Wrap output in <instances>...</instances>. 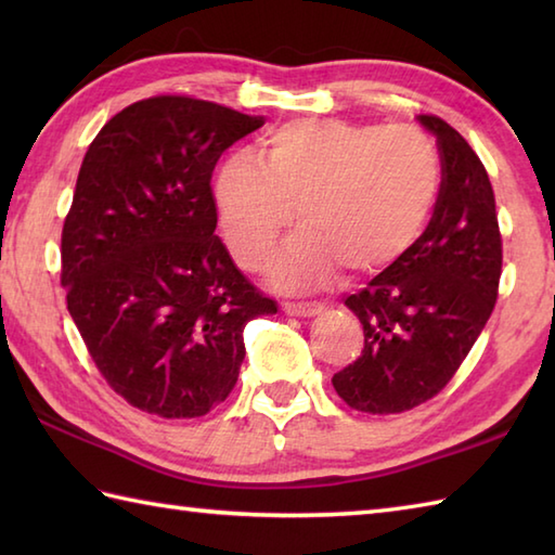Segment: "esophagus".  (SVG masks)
Wrapping results in <instances>:
<instances>
[{
	"instance_id": "1",
	"label": "esophagus",
	"mask_w": 555,
	"mask_h": 555,
	"mask_svg": "<svg viewBox=\"0 0 555 555\" xmlns=\"http://www.w3.org/2000/svg\"><path fill=\"white\" fill-rule=\"evenodd\" d=\"M284 310H286L288 314L312 317V314H320V312L324 310V302H320V300H302V302L286 300V302H284Z\"/></svg>"
}]
</instances>
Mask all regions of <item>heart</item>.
<instances>
[{
    "instance_id": "obj_1",
    "label": "heart",
    "mask_w": 555,
    "mask_h": 555,
    "mask_svg": "<svg viewBox=\"0 0 555 555\" xmlns=\"http://www.w3.org/2000/svg\"><path fill=\"white\" fill-rule=\"evenodd\" d=\"M441 193V157L412 126L298 119L279 126L264 159L221 164L215 197L235 262L262 267L296 219L271 276L281 286H317L344 264L376 271L403 257L427 229Z\"/></svg>"
}]
</instances>
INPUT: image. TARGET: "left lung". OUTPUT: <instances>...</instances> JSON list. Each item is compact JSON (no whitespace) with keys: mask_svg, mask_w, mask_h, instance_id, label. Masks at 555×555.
<instances>
[{"mask_svg":"<svg viewBox=\"0 0 555 555\" xmlns=\"http://www.w3.org/2000/svg\"><path fill=\"white\" fill-rule=\"evenodd\" d=\"M441 193L410 250L346 298L364 332L362 356L334 374L346 405L393 415L427 403L453 379L499 298L503 241L485 164L434 114Z\"/></svg>","mask_w":555,"mask_h":555,"instance_id":"8db88e82","label":"left lung"}]
</instances>
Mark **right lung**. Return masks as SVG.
I'll use <instances>...</instances> for the list:
<instances>
[{
	"label": "right lung",
	"instance_id": "add662e5",
	"mask_svg": "<svg viewBox=\"0 0 555 555\" xmlns=\"http://www.w3.org/2000/svg\"><path fill=\"white\" fill-rule=\"evenodd\" d=\"M262 116L157 95L104 124L82 157L62 231V286L114 393L167 420L229 398L243 328L276 302L221 243L211 171Z\"/></svg>",
	"mask_w": 555,
	"mask_h": 555
}]
</instances>
